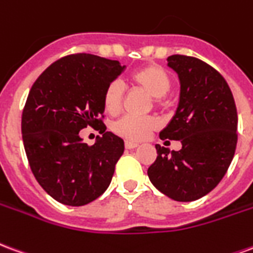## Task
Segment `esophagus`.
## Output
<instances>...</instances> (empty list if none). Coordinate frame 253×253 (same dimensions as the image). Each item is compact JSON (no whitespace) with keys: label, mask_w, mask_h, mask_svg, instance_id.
I'll return each instance as SVG.
<instances>
[{"label":"esophagus","mask_w":253,"mask_h":253,"mask_svg":"<svg viewBox=\"0 0 253 253\" xmlns=\"http://www.w3.org/2000/svg\"><path fill=\"white\" fill-rule=\"evenodd\" d=\"M125 146H126V149H135V148H138V143L126 141V142H125Z\"/></svg>","instance_id":"1"}]
</instances>
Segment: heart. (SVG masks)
<instances>
[{
  "label": "heart",
  "instance_id": "obj_1",
  "mask_svg": "<svg viewBox=\"0 0 253 253\" xmlns=\"http://www.w3.org/2000/svg\"><path fill=\"white\" fill-rule=\"evenodd\" d=\"M130 83L156 97V104H163V97L169 92L170 78L168 73L159 65H146L138 69L130 76ZM125 90L121 83H111L103 94V105L107 114H119L123 105ZM159 127V122L153 116H131L127 115L116 121L112 126L114 132L128 141H142L149 134Z\"/></svg>",
  "mask_w": 253,
  "mask_h": 253
}]
</instances>
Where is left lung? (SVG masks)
Here are the masks:
<instances>
[{
  "label": "left lung",
  "mask_w": 253,
  "mask_h": 253,
  "mask_svg": "<svg viewBox=\"0 0 253 253\" xmlns=\"http://www.w3.org/2000/svg\"><path fill=\"white\" fill-rule=\"evenodd\" d=\"M168 66L180 80L175 116L161 139L180 141V150L156 145L149 167L153 186L177 202H192L214 190L226 173L237 145V110L228 83L201 59L170 55Z\"/></svg>",
  "instance_id": "8db88e82"
}]
</instances>
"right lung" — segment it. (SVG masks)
<instances>
[{"label": "right lung", "mask_w": 253, "mask_h": 253, "mask_svg": "<svg viewBox=\"0 0 253 253\" xmlns=\"http://www.w3.org/2000/svg\"><path fill=\"white\" fill-rule=\"evenodd\" d=\"M123 70L118 61L72 54L47 67L28 93L21 116L25 154L42 188L63 205L84 206L110 186L125 142L105 131L103 94ZM86 126L103 134L90 147L79 137Z\"/></svg>", "instance_id": "add662e5"}]
</instances>
